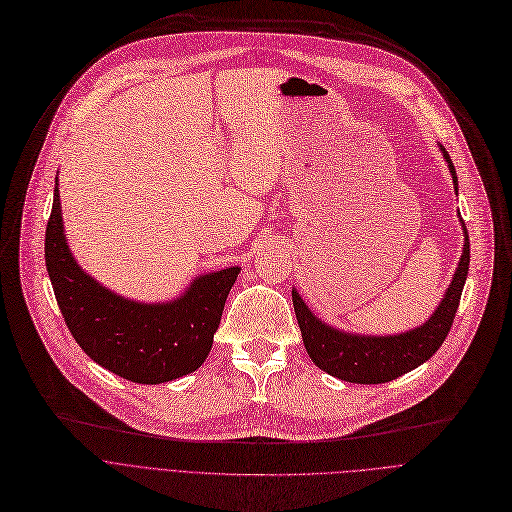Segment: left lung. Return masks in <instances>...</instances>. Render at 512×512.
I'll list each match as a JSON object with an SVG mask.
<instances>
[{
  "label": "left lung",
  "mask_w": 512,
  "mask_h": 512,
  "mask_svg": "<svg viewBox=\"0 0 512 512\" xmlns=\"http://www.w3.org/2000/svg\"><path fill=\"white\" fill-rule=\"evenodd\" d=\"M444 156L450 166L454 187H458L456 170L446 150ZM469 260V233L465 229V248H462L458 269L454 273L452 285L446 291V298L423 327L402 335L360 337L335 331L316 319L296 291H291V300H294V310L308 356L325 373L350 383H385L417 369L419 364L431 358L437 348L444 344L454 323L462 287H465L467 281Z\"/></svg>",
  "instance_id": "left-lung-1"
}]
</instances>
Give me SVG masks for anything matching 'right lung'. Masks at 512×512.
<instances>
[{
	"instance_id": "obj_1",
	"label": "right lung",
	"mask_w": 512,
	"mask_h": 512,
	"mask_svg": "<svg viewBox=\"0 0 512 512\" xmlns=\"http://www.w3.org/2000/svg\"><path fill=\"white\" fill-rule=\"evenodd\" d=\"M45 266L66 327L83 352L118 377L143 385L173 381L200 367L239 275L237 266L204 275L173 304L148 306L114 296L68 252L58 179L45 229Z\"/></svg>"
}]
</instances>
